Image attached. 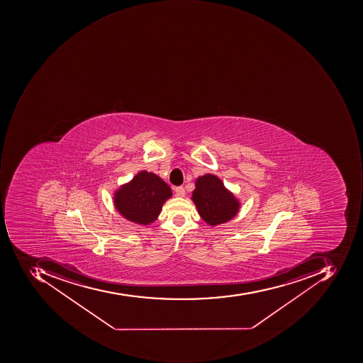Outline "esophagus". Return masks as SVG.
<instances>
[{
    "label": "esophagus",
    "instance_id": "1",
    "mask_svg": "<svg viewBox=\"0 0 363 363\" xmlns=\"http://www.w3.org/2000/svg\"><path fill=\"white\" fill-rule=\"evenodd\" d=\"M176 196L177 197H184L185 190L182 186L176 187Z\"/></svg>",
    "mask_w": 363,
    "mask_h": 363
}]
</instances>
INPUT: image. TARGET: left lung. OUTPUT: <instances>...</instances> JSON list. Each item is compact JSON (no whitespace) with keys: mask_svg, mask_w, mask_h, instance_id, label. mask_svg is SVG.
<instances>
[{"mask_svg":"<svg viewBox=\"0 0 363 363\" xmlns=\"http://www.w3.org/2000/svg\"><path fill=\"white\" fill-rule=\"evenodd\" d=\"M191 199L201 218L211 227L233 220L241 208L240 199L211 173L197 177Z\"/></svg>","mask_w":363,"mask_h":363,"instance_id":"left-lung-1","label":"left lung"}]
</instances>
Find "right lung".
I'll use <instances>...</instances> for the list:
<instances>
[{"mask_svg":"<svg viewBox=\"0 0 363 363\" xmlns=\"http://www.w3.org/2000/svg\"><path fill=\"white\" fill-rule=\"evenodd\" d=\"M171 197V187L160 177L142 170L114 191L113 205L126 220L148 225L157 220Z\"/></svg>","mask_w":363,"mask_h":363,"instance_id":"right-lung-1","label":"right lung"}]
</instances>
